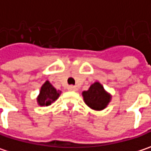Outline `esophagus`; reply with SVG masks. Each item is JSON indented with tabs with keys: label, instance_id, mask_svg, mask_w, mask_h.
<instances>
[{
	"label": "esophagus",
	"instance_id": "esophagus-1",
	"mask_svg": "<svg viewBox=\"0 0 151 151\" xmlns=\"http://www.w3.org/2000/svg\"><path fill=\"white\" fill-rule=\"evenodd\" d=\"M68 89H69L70 91H77V88H76V86H72V85L68 88Z\"/></svg>",
	"mask_w": 151,
	"mask_h": 151
}]
</instances>
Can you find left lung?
<instances>
[{
  "label": "left lung",
  "instance_id": "obj_1",
  "mask_svg": "<svg viewBox=\"0 0 151 151\" xmlns=\"http://www.w3.org/2000/svg\"><path fill=\"white\" fill-rule=\"evenodd\" d=\"M84 102L90 108L101 111L106 107L111 101V94L108 93L98 81L92 84L88 90L82 92Z\"/></svg>",
  "mask_w": 151,
  "mask_h": 151
}]
</instances>
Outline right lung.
Instances as JSON below:
<instances>
[{
  "label": "right lung",
  "mask_w": 151,
  "mask_h": 151,
  "mask_svg": "<svg viewBox=\"0 0 151 151\" xmlns=\"http://www.w3.org/2000/svg\"><path fill=\"white\" fill-rule=\"evenodd\" d=\"M60 94H61V91L57 90L50 83V81H46L41 87L39 94L37 98L38 104L41 106H50L51 105V103L58 100Z\"/></svg>",
  "instance_id": "obj_1"
}]
</instances>
